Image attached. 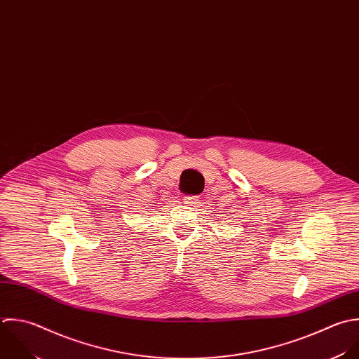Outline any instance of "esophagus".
<instances>
[{
	"mask_svg": "<svg viewBox=\"0 0 359 359\" xmlns=\"http://www.w3.org/2000/svg\"><path fill=\"white\" fill-rule=\"evenodd\" d=\"M198 201H200L198 197H184V204H189V205L197 204Z\"/></svg>",
	"mask_w": 359,
	"mask_h": 359,
	"instance_id": "1",
	"label": "esophagus"
}]
</instances>
